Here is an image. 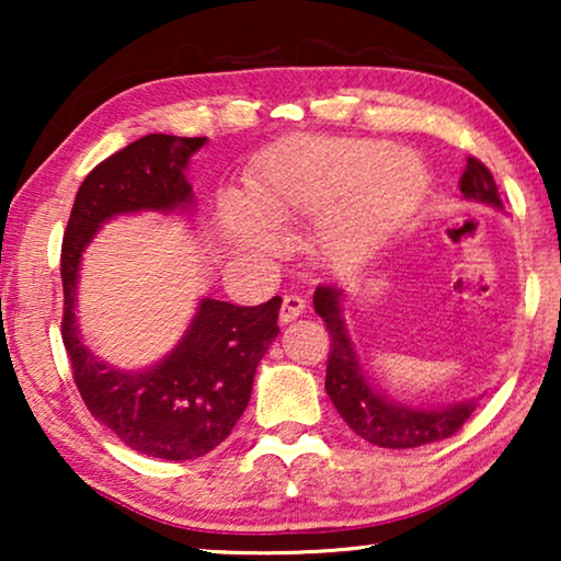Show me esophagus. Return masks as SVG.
<instances>
[{"label":"esophagus","mask_w":561,"mask_h":561,"mask_svg":"<svg viewBox=\"0 0 561 561\" xmlns=\"http://www.w3.org/2000/svg\"><path fill=\"white\" fill-rule=\"evenodd\" d=\"M304 309H306V301H304L301 296H296V294L283 296V304H280V321H283V324H288V321H294V319L301 317Z\"/></svg>","instance_id":"obj_1"}]
</instances>
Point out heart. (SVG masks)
Segmentation results:
<instances>
[{
	"label": "heart",
	"instance_id": "heart-1",
	"mask_svg": "<svg viewBox=\"0 0 561 561\" xmlns=\"http://www.w3.org/2000/svg\"><path fill=\"white\" fill-rule=\"evenodd\" d=\"M426 191V171L413 152L375 140L309 137L273 152L250 179V202L229 196L221 225L240 250L267 252V221L321 215L313 252L321 263H365L405 219Z\"/></svg>",
	"mask_w": 561,
	"mask_h": 561
}]
</instances>
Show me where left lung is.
I'll use <instances>...</instances> for the list:
<instances>
[{
    "label": "left lung",
    "instance_id": "obj_1",
    "mask_svg": "<svg viewBox=\"0 0 561 561\" xmlns=\"http://www.w3.org/2000/svg\"><path fill=\"white\" fill-rule=\"evenodd\" d=\"M459 191L465 198L485 202L493 206H503L497 186L490 175L488 165L478 158H467L465 173L459 179ZM342 290L336 286H321L313 290V309L324 321L329 332V359H327V393L332 398L334 409L340 411L352 432L359 439L386 449H413L449 439L465 426V421L472 416V401L449 405V409H409L388 401L378 393L365 378L363 367L357 363V352L352 347L347 329H344L340 313Z\"/></svg>",
    "mask_w": 561,
    "mask_h": 561
}]
</instances>
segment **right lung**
<instances>
[{
	"instance_id": "add662e5",
	"label": "right lung",
	"mask_w": 561,
	"mask_h": 561,
	"mask_svg": "<svg viewBox=\"0 0 561 561\" xmlns=\"http://www.w3.org/2000/svg\"><path fill=\"white\" fill-rule=\"evenodd\" d=\"M204 142L206 137L145 135L102 160L76 194L60 248V336L83 403L129 449L171 462L204 457L240 421L257 363L280 332V296L260 306L204 298L179 347L142 373L114 370L83 347L73 298L81 252L102 221L142 209H186L194 202L183 171Z\"/></svg>"
}]
</instances>
